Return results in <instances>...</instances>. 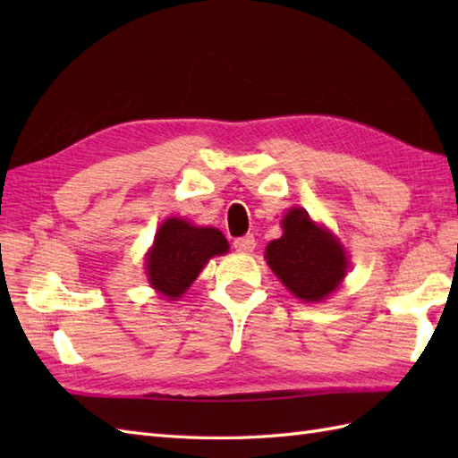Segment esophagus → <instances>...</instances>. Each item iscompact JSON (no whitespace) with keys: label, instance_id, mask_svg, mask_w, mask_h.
I'll return each mask as SVG.
<instances>
[{"label":"esophagus","instance_id":"1","mask_svg":"<svg viewBox=\"0 0 458 458\" xmlns=\"http://www.w3.org/2000/svg\"><path fill=\"white\" fill-rule=\"evenodd\" d=\"M234 248H236V251H251V250L256 248V240H254V236H251V234L236 238L234 240Z\"/></svg>","mask_w":458,"mask_h":458}]
</instances>
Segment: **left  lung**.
<instances>
[{
  "label": "left lung",
  "instance_id": "1",
  "mask_svg": "<svg viewBox=\"0 0 458 458\" xmlns=\"http://www.w3.org/2000/svg\"><path fill=\"white\" fill-rule=\"evenodd\" d=\"M266 259L291 293L303 301H320L333 293L348 267L343 246L303 208L285 214L284 236L269 242Z\"/></svg>",
  "mask_w": 458,
  "mask_h": 458
}]
</instances>
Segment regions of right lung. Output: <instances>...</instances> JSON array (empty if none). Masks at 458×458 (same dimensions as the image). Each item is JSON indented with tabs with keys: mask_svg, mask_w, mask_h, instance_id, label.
Masks as SVG:
<instances>
[{
	"mask_svg": "<svg viewBox=\"0 0 458 458\" xmlns=\"http://www.w3.org/2000/svg\"><path fill=\"white\" fill-rule=\"evenodd\" d=\"M228 251V242L216 228H197L181 218H169L155 236L148 256L149 284L171 301L181 297L212 256Z\"/></svg>",
	"mask_w": 458,
	"mask_h": 458,
	"instance_id": "right-lung-1",
	"label": "right lung"
}]
</instances>
